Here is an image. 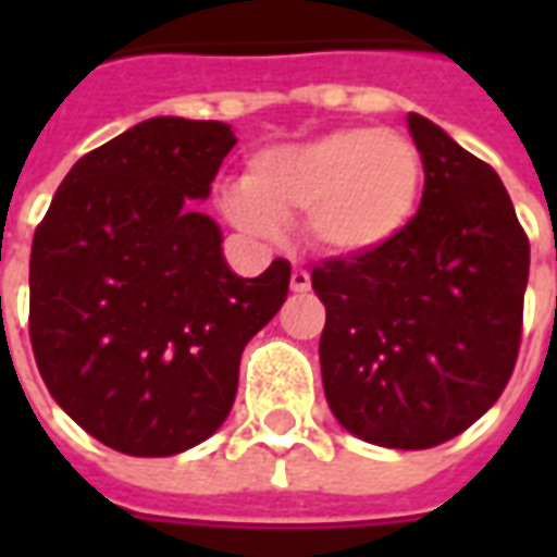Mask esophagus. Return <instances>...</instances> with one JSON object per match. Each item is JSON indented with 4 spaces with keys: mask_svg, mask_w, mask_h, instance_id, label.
I'll return each mask as SVG.
<instances>
[{
    "mask_svg": "<svg viewBox=\"0 0 557 557\" xmlns=\"http://www.w3.org/2000/svg\"><path fill=\"white\" fill-rule=\"evenodd\" d=\"M289 286H292V292H307L310 289V274H307L304 268H295V271H292Z\"/></svg>",
    "mask_w": 557,
    "mask_h": 557,
    "instance_id": "34e87169",
    "label": "esophagus"
}]
</instances>
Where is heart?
Instances as JSON below:
<instances>
[{"label":"heart","mask_w":557,"mask_h":557,"mask_svg":"<svg viewBox=\"0 0 557 557\" xmlns=\"http://www.w3.org/2000/svg\"><path fill=\"white\" fill-rule=\"evenodd\" d=\"M423 184L418 146L397 131L343 127L301 146L268 148L250 160L244 190L223 206L256 235L304 214L313 247L331 256L370 253L409 226Z\"/></svg>","instance_id":"obj_1"}]
</instances>
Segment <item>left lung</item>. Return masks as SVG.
I'll list each match as a JSON object with an SVG mask.
<instances>
[{"mask_svg": "<svg viewBox=\"0 0 557 557\" xmlns=\"http://www.w3.org/2000/svg\"><path fill=\"white\" fill-rule=\"evenodd\" d=\"M423 196L409 226L370 253L313 265L325 304L322 385L363 442L423 450L492 409L522 343L525 230L498 172L411 113Z\"/></svg>", "mask_w": 557, "mask_h": 557, "instance_id": "obj_1", "label": "left lung"}]
</instances>
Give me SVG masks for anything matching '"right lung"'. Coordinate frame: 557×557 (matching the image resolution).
I'll list each match as a JSON object with an SVG mask.
<instances>
[{
    "label": "right lung",
    "instance_id": "obj_1",
    "mask_svg": "<svg viewBox=\"0 0 557 557\" xmlns=\"http://www.w3.org/2000/svg\"><path fill=\"white\" fill-rule=\"evenodd\" d=\"M235 146L223 122L160 115L74 163L35 230L29 339L47 391L98 442L172 456L230 414L244 346L292 268L232 274L206 199Z\"/></svg>",
    "mask_w": 557,
    "mask_h": 557
}]
</instances>
